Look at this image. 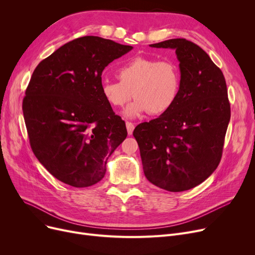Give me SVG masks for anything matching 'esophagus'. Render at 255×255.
Returning <instances> with one entry per match:
<instances>
[{
  "label": "esophagus",
  "instance_id": "1",
  "mask_svg": "<svg viewBox=\"0 0 255 255\" xmlns=\"http://www.w3.org/2000/svg\"><path fill=\"white\" fill-rule=\"evenodd\" d=\"M126 128H127L128 134L131 135L133 133V130H134V125H133L131 122H126Z\"/></svg>",
  "mask_w": 255,
  "mask_h": 255
}]
</instances>
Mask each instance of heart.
<instances>
[{"label":"heart","instance_id":"heart-1","mask_svg":"<svg viewBox=\"0 0 255 255\" xmlns=\"http://www.w3.org/2000/svg\"><path fill=\"white\" fill-rule=\"evenodd\" d=\"M120 82L104 80L101 94L116 109L124 107L133 97L136 100L124 112L127 118L144 113L162 115L175 104L181 89V72L172 61L134 57L118 69Z\"/></svg>","mask_w":255,"mask_h":255}]
</instances>
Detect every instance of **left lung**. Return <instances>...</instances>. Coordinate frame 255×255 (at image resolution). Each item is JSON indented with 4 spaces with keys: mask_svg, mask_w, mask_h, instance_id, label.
<instances>
[{
    "mask_svg": "<svg viewBox=\"0 0 255 255\" xmlns=\"http://www.w3.org/2000/svg\"><path fill=\"white\" fill-rule=\"evenodd\" d=\"M176 49L181 89L171 109L133 131L145 178L180 192L203 183L220 162L231 104L225 78L208 53L184 38L151 44Z\"/></svg>",
    "mask_w": 255,
    "mask_h": 255,
    "instance_id": "1",
    "label": "left lung"
}]
</instances>
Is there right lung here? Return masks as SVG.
Here are the masks:
<instances>
[{
  "instance_id": "right-lung-1",
  "label": "right lung",
  "mask_w": 255,
  "mask_h": 255,
  "mask_svg": "<svg viewBox=\"0 0 255 255\" xmlns=\"http://www.w3.org/2000/svg\"><path fill=\"white\" fill-rule=\"evenodd\" d=\"M132 48L85 36L35 68L22 100L24 123L33 153L59 181L77 188L98 183L126 138L125 122L101 94V75Z\"/></svg>"
}]
</instances>
